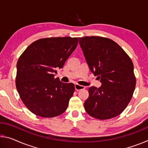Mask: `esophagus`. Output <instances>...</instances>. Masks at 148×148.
Returning a JSON list of instances; mask_svg holds the SVG:
<instances>
[{
	"label": "esophagus",
	"mask_w": 148,
	"mask_h": 148,
	"mask_svg": "<svg viewBox=\"0 0 148 148\" xmlns=\"http://www.w3.org/2000/svg\"><path fill=\"white\" fill-rule=\"evenodd\" d=\"M85 89V87L83 86H81V85H79V84H75V89L77 91H80V90L82 89Z\"/></svg>",
	"instance_id": "esophagus-1"
}]
</instances>
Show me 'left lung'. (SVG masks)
<instances>
[{
  "label": "left lung",
  "mask_w": 148,
  "mask_h": 148,
  "mask_svg": "<svg viewBox=\"0 0 148 148\" xmlns=\"http://www.w3.org/2000/svg\"><path fill=\"white\" fill-rule=\"evenodd\" d=\"M89 69L101 86L89 88L84 102L87 113L99 119H108L126 108L136 86L134 66L130 57L116 42L99 36L79 38Z\"/></svg>",
  "instance_id": "8db88e82"
}]
</instances>
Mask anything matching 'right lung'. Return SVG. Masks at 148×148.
I'll return each instance as SVG.
<instances>
[{
    "label": "right lung",
    "mask_w": 148,
    "mask_h": 148,
    "mask_svg": "<svg viewBox=\"0 0 148 148\" xmlns=\"http://www.w3.org/2000/svg\"><path fill=\"white\" fill-rule=\"evenodd\" d=\"M78 43L77 38L57 37L34 42L17 62L16 88L22 101L32 113L43 117L61 114L68 107L74 85L55 78L57 69L65 61Z\"/></svg>",
    "instance_id": "obj_1"
}]
</instances>
